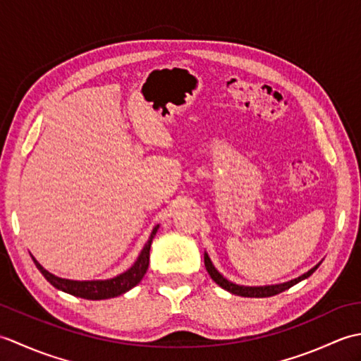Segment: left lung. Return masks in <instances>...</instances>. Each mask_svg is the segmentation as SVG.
<instances>
[{
	"instance_id": "left-lung-1",
	"label": "left lung",
	"mask_w": 361,
	"mask_h": 361,
	"mask_svg": "<svg viewBox=\"0 0 361 361\" xmlns=\"http://www.w3.org/2000/svg\"><path fill=\"white\" fill-rule=\"evenodd\" d=\"M204 267L206 270H208L209 276L212 278V281L219 283V286L221 288L228 290L229 293L233 295H239V296H245V298H268V296H274V295H279L282 293V291H286L287 288L293 287L295 283L301 282L302 279L309 278V276L317 270V268L319 267V264L317 267H313L312 270H309L307 273H304L302 276H299V278L290 281V282H283V283H278V286H265V287H243V286H237V283H233L229 282L228 279H225L224 276H221L216 268H214L211 259L208 255H204Z\"/></svg>"
}]
</instances>
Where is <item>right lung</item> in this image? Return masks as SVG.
Listing matches in <instances>:
<instances>
[{"mask_svg": "<svg viewBox=\"0 0 361 361\" xmlns=\"http://www.w3.org/2000/svg\"><path fill=\"white\" fill-rule=\"evenodd\" d=\"M158 228L159 226L153 228V231L150 234V239L147 240V243H145V247L142 248L140 257L136 259V262L132 265V268L127 270L126 273L116 276V278H113V279L83 281V282L62 279V278H57V276L51 274L49 271H46L44 268L40 264H38L34 257H32V260H34L35 267L44 276V279L48 281L51 286L65 291V293H70V295L79 296V298H83V299H93V301H96V299L114 298V296H119L122 293H126V291H128L130 288H133L144 278V274L149 268L152 240H153V237L157 235Z\"/></svg>", "mask_w": 361, "mask_h": 361, "instance_id": "add662e5", "label": "right lung"}]
</instances>
